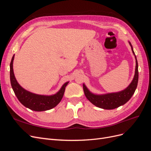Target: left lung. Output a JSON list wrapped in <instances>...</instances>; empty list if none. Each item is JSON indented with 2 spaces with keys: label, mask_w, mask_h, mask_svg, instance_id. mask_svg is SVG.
Returning a JSON list of instances; mask_svg holds the SVG:
<instances>
[{
  "label": "left lung",
  "mask_w": 151,
  "mask_h": 151,
  "mask_svg": "<svg viewBox=\"0 0 151 151\" xmlns=\"http://www.w3.org/2000/svg\"><path fill=\"white\" fill-rule=\"evenodd\" d=\"M133 54L135 58V71L134 79L126 89L119 92L107 93L103 94H96L91 93L84 84H83V89L84 94L89 101L94 106L104 109H113L125 104L132 98L137 88L139 80L138 62L137 57L134 52L132 44L129 42Z\"/></svg>",
  "instance_id": "obj_1"
}]
</instances>
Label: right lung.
Here are the masks:
<instances>
[{
    "label": "right lung",
    "instance_id": "1",
    "mask_svg": "<svg viewBox=\"0 0 151 151\" xmlns=\"http://www.w3.org/2000/svg\"><path fill=\"white\" fill-rule=\"evenodd\" d=\"M14 58V55L10 63V80L12 88L20 103L25 107L35 111H47L55 107L62 100L68 82L63 84L60 89L55 94L48 96L31 93L22 88L17 83L13 70Z\"/></svg>",
    "mask_w": 151,
    "mask_h": 151
}]
</instances>
